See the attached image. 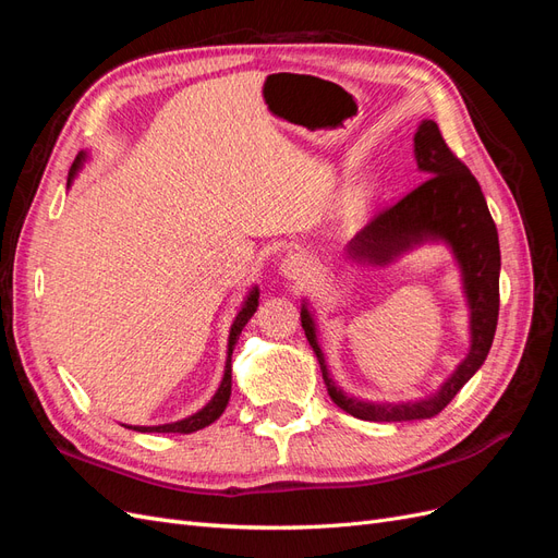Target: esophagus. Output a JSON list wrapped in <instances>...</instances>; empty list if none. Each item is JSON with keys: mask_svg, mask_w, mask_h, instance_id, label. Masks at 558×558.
I'll list each match as a JSON object with an SVG mask.
<instances>
[{"mask_svg": "<svg viewBox=\"0 0 558 558\" xmlns=\"http://www.w3.org/2000/svg\"><path fill=\"white\" fill-rule=\"evenodd\" d=\"M281 272L286 279L293 281H305L312 275V260L307 253L302 251H293L281 260Z\"/></svg>", "mask_w": 558, "mask_h": 558, "instance_id": "obj_1", "label": "esophagus"}]
</instances>
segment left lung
Here are the masks:
<instances>
[{
  "mask_svg": "<svg viewBox=\"0 0 558 558\" xmlns=\"http://www.w3.org/2000/svg\"><path fill=\"white\" fill-rule=\"evenodd\" d=\"M414 156L428 179L393 205L381 209L347 246L349 258L373 265L391 263L402 251L426 240H442L451 246L463 272V291L470 305V353L440 391L414 402H365L337 388L324 353L316 342L314 318L300 310L302 328L316 353L328 396L337 408L363 421H414L440 414L463 384L477 373L492 349L500 307V244L488 214L484 193L468 167L453 156L435 121H424L414 134Z\"/></svg>",
  "mask_w": 558,
  "mask_h": 558,
  "instance_id": "8db88e82",
  "label": "left lung"
}]
</instances>
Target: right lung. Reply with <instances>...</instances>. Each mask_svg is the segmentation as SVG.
<instances>
[{"label":"right lung","instance_id":"right-lung-1","mask_svg":"<svg viewBox=\"0 0 558 558\" xmlns=\"http://www.w3.org/2000/svg\"><path fill=\"white\" fill-rule=\"evenodd\" d=\"M83 160H86V154H78L76 160H74V165H72V170H70V183H72L74 174L81 170ZM258 295H260L258 289H256V286H253V289H251L248 295H246V300H244V305H242L240 314L234 316V320H232L230 337H228V359H226L223 381H221V386H218L216 396L205 404V408H202L199 412H195V414L189 416V418L174 421V424H162V426H134V428L128 426V428L140 430V433H181V435H189V433H195V430H199V428H205V426L214 424V421L226 412L228 400H230V388H232V349H234V344H238L244 326L248 324V318L253 316V312L258 310Z\"/></svg>","mask_w":558,"mask_h":558}]
</instances>
